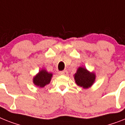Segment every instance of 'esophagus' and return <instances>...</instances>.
<instances>
[{
  "label": "esophagus",
  "instance_id": "1",
  "mask_svg": "<svg viewBox=\"0 0 125 125\" xmlns=\"http://www.w3.org/2000/svg\"><path fill=\"white\" fill-rule=\"evenodd\" d=\"M59 73L60 74V75H68V72H67L66 70H64V71H62V72H59Z\"/></svg>",
  "mask_w": 125,
  "mask_h": 125
}]
</instances>
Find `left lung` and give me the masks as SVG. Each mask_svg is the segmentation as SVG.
<instances>
[{
	"label": "left lung",
	"mask_w": 125,
	"mask_h": 125,
	"mask_svg": "<svg viewBox=\"0 0 125 125\" xmlns=\"http://www.w3.org/2000/svg\"><path fill=\"white\" fill-rule=\"evenodd\" d=\"M75 82L83 88H88L92 85L95 80V75L89 72L84 68L80 67L75 75Z\"/></svg>",
	"instance_id": "obj_1"
}]
</instances>
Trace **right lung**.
Here are the masks:
<instances>
[{"label": "right lung", "mask_w": 125, "mask_h": 125, "mask_svg": "<svg viewBox=\"0 0 125 125\" xmlns=\"http://www.w3.org/2000/svg\"><path fill=\"white\" fill-rule=\"evenodd\" d=\"M52 76V74L48 73L45 70H42L34 78L33 82L35 85L38 87H45V85H46V84L50 83Z\"/></svg>", "instance_id": "add662e5"}]
</instances>
